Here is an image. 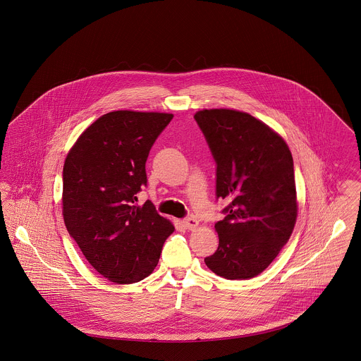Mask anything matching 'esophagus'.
Wrapping results in <instances>:
<instances>
[{
	"mask_svg": "<svg viewBox=\"0 0 361 361\" xmlns=\"http://www.w3.org/2000/svg\"><path fill=\"white\" fill-rule=\"evenodd\" d=\"M183 224H184V226H185L188 230H193V228L197 227L199 221H197L195 216H188V218H185V219L183 221Z\"/></svg>",
	"mask_w": 361,
	"mask_h": 361,
	"instance_id": "34e87169",
	"label": "esophagus"
}]
</instances>
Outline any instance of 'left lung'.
Listing matches in <instances>:
<instances>
[{"mask_svg": "<svg viewBox=\"0 0 361 361\" xmlns=\"http://www.w3.org/2000/svg\"><path fill=\"white\" fill-rule=\"evenodd\" d=\"M195 121L216 162V197L230 202L215 224L219 246L204 262L224 279H252L277 257L296 222L291 152L246 112L203 109Z\"/></svg>", "mask_w": 361, "mask_h": 361, "instance_id": "obj_1", "label": "left lung"}]
</instances>
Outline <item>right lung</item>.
I'll return each instance as SVG.
<instances>
[{
    "mask_svg": "<svg viewBox=\"0 0 361 361\" xmlns=\"http://www.w3.org/2000/svg\"><path fill=\"white\" fill-rule=\"evenodd\" d=\"M172 114L114 111L92 123L63 165V219L87 262L116 284L154 271L174 231L137 193L147 184L146 159Z\"/></svg>",
    "mask_w": 361,
    "mask_h": 361,
    "instance_id": "1",
    "label": "right lung"
}]
</instances>
